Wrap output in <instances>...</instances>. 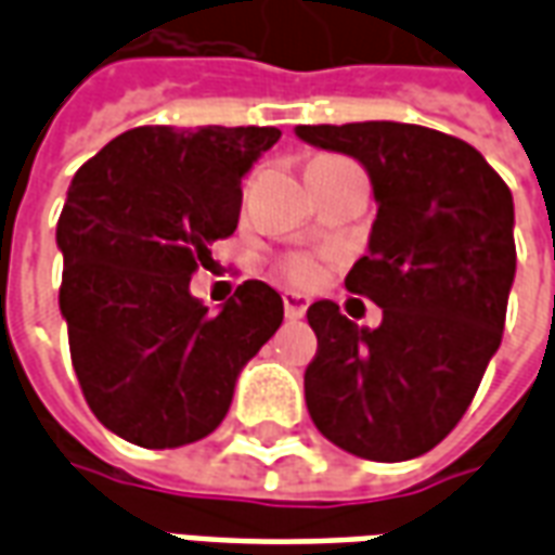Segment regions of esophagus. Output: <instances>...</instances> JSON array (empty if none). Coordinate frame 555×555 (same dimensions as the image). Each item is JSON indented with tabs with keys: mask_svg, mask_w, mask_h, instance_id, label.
<instances>
[{
	"mask_svg": "<svg viewBox=\"0 0 555 555\" xmlns=\"http://www.w3.org/2000/svg\"><path fill=\"white\" fill-rule=\"evenodd\" d=\"M282 302H285V318L288 321H300L306 309H309V297H302L297 291H285L282 294Z\"/></svg>",
	"mask_w": 555,
	"mask_h": 555,
	"instance_id": "34e87169",
	"label": "esophagus"
}]
</instances>
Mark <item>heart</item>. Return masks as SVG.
I'll list each match as a JSON object with an SVG mask.
<instances>
[{
	"label": "heart",
	"mask_w": 555,
	"mask_h": 555,
	"mask_svg": "<svg viewBox=\"0 0 555 555\" xmlns=\"http://www.w3.org/2000/svg\"><path fill=\"white\" fill-rule=\"evenodd\" d=\"M285 273H288L291 282H297V285H309L318 279V267L309 255H294L288 258V264H285Z\"/></svg>",
	"instance_id": "1"
}]
</instances>
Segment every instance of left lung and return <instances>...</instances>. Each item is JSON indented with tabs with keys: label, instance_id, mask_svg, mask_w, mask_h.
I'll use <instances>...</instances> for the list:
<instances>
[{
	"label": "left lung",
	"instance_id": "left-lung-1",
	"mask_svg": "<svg viewBox=\"0 0 555 555\" xmlns=\"http://www.w3.org/2000/svg\"><path fill=\"white\" fill-rule=\"evenodd\" d=\"M302 142L369 171L377 219L345 288L384 309L360 326L333 300L309 306L318 353L309 416L369 461L430 452L461 422L496 353L517 270L514 198L464 139L398 121L300 125Z\"/></svg>",
	"mask_w": 555,
	"mask_h": 555
}]
</instances>
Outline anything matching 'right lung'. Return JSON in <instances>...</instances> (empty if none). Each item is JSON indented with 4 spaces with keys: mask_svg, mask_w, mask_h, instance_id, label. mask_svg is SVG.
Returning a JSON list of instances; mask_svg holds the SVG:
<instances>
[{
    "mask_svg": "<svg viewBox=\"0 0 555 555\" xmlns=\"http://www.w3.org/2000/svg\"><path fill=\"white\" fill-rule=\"evenodd\" d=\"M276 127H137L74 175L55 243L59 309L94 416L145 449H178L225 418L243 365L282 324V297L249 279L207 312L190 276L231 237L241 178Z\"/></svg>",
    "mask_w": 555,
    "mask_h": 555,
    "instance_id": "obj_1",
    "label": "right lung"
}]
</instances>
